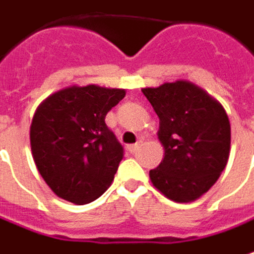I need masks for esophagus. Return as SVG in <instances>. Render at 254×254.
<instances>
[{
    "label": "esophagus",
    "mask_w": 254,
    "mask_h": 254,
    "mask_svg": "<svg viewBox=\"0 0 254 254\" xmlns=\"http://www.w3.org/2000/svg\"><path fill=\"white\" fill-rule=\"evenodd\" d=\"M138 147H140V142H137V144H131V145H127V151L134 154V152L138 150Z\"/></svg>",
    "instance_id": "34e87169"
}]
</instances>
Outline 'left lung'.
Segmentation results:
<instances>
[{
    "instance_id": "1",
    "label": "left lung",
    "mask_w": 254,
    "mask_h": 254,
    "mask_svg": "<svg viewBox=\"0 0 254 254\" xmlns=\"http://www.w3.org/2000/svg\"><path fill=\"white\" fill-rule=\"evenodd\" d=\"M160 119L164 158L150 171L152 185L174 202H192L212 188L230 152L223 106L188 80L142 89Z\"/></svg>"
}]
</instances>
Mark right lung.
<instances>
[{"label":"right lung","mask_w":254,"mask_h":254,"mask_svg":"<svg viewBox=\"0 0 254 254\" xmlns=\"http://www.w3.org/2000/svg\"><path fill=\"white\" fill-rule=\"evenodd\" d=\"M124 96V89L69 86L38 106L29 131L31 151L55 195L84 205L110 187L123 147L104 119Z\"/></svg>","instance_id":"1"}]
</instances>
